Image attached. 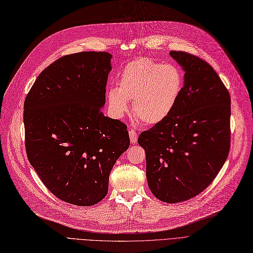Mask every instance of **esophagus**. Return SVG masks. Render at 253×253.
<instances>
[{
  "label": "esophagus",
  "instance_id": "34e87169",
  "mask_svg": "<svg viewBox=\"0 0 253 253\" xmlns=\"http://www.w3.org/2000/svg\"><path fill=\"white\" fill-rule=\"evenodd\" d=\"M129 136H130V142H131V144H135L137 142V133L133 129L129 130Z\"/></svg>",
  "mask_w": 253,
  "mask_h": 253
}]
</instances>
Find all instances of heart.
<instances>
[{"label":"heart","instance_id":"obj_1","mask_svg":"<svg viewBox=\"0 0 253 253\" xmlns=\"http://www.w3.org/2000/svg\"><path fill=\"white\" fill-rule=\"evenodd\" d=\"M183 84V73L177 65L143 57L126 64L118 87L108 90L107 99L119 117L126 114L128 101L133 100L134 117L144 124L155 125L172 114Z\"/></svg>","mask_w":253,"mask_h":253}]
</instances>
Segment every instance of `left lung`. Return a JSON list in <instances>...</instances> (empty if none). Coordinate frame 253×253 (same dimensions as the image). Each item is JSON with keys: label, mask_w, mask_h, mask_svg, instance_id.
<instances>
[{"label": "left lung", "mask_w": 253, "mask_h": 253, "mask_svg": "<svg viewBox=\"0 0 253 253\" xmlns=\"http://www.w3.org/2000/svg\"><path fill=\"white\" fill-rule=\"evenodd\" d=\"M184 71L178 102L139 134L149 189L167 203L189 200L216 178L230 149V96L218 74L193 54L171 51Z\"/></svg>", "instance_id": "1"}]
</instances>
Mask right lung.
<instances>
[{"label": "right lung", "mask_w": 253, "mask_h": 253, "mask_svg": "<svg viewBox=\"0 0 253 253\" xmlns=\"http://www.w3.org/2000/svg\"><path fill=\"white\" fill-rule=\"evenodd\" d=\"M111 57L63 56L40 74L24 103L28 160L53 195L79 207L105 197L112 167L130 145L127 126L102 111Z\"/></svg>", "instance_id": "right-lung-1"}]
</instances>
